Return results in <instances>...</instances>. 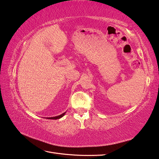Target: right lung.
Masks as SVG:
<instances>
[{
    "mask_svg": "<svg viewBox=\"0 0 159 159\" xmlns=\"http://www.w3.org/2000/svg\"><path fill=\"white\" fill-rule=\"evenodd\" d=\"M66 113V112H64V113H63V114H60V115H59V116H54V117H49V118H46V119H53V120H55V119H60V118H61L62 116H64V115H65V114Z\"/></svg>",
    "mask_w": 159,
    "mask_h": 159,
    "instance_id": "1",
    "label": "right lung"
}]
</instances>
